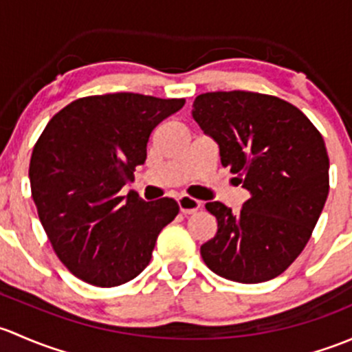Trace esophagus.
<instances>
[{"instance_id":"34e87169","label":"esophagus","mask_w":352,"mask_h":352,"mask_svg":"<svg viewBox=\"0 0 352 352\" xmlns=\"http://www.w3.org/2000/svg\"><path fill=\"white\" fill-rule=\"evenodd\" d=\"M177 205H179L181 213H184V215H191V213L198 212V210L201 208L200 201L195 200V198H191V197H186V195H183V197L177 198Z\"/></svg>"}]
</instances>
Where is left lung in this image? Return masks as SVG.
<instances>
[{
    "mask_svg": "<svg viewBox=\"0 0 352 352\" xmlns=\"http://www.w3.org/2000/svg\"><path fill=\"white\" fill-rule=\"evenodd\" d=\"M195 122L220 149V162L249 191L241 212L206 203L215 237L201 245L206 266L237 283L273 280L300 256L329 195V155L320 132L296 107L252 91L203 93Z\"/></svg>",
    "mask_w": 352,
    "mask_h": 352,
    "instance_id": "8db88e82",
    "label": "left lung"
}]
</instances>
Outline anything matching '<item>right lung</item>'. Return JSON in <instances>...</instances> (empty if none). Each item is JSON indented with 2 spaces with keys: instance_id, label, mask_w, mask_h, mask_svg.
I'll return each instance as SVG.
<instances>
[{
  "instance_id": "add662e5",
  "label": "right lung",
  "mask_w": 352,
  "mask_h": 352,
  "mask_svg": "<svg viewBox=\"0 0 352 352\" xmlns=\"http://www.w3.org/2000/svg\"><path fill=\"white\" fill-rule=\"evenodd\" d=\"M183 104L137 93L86 96L43 129L28 169L32 198L57 257L79 280L111 288L149 264L179 206L120 190L146 162L152 130Z\"/></svg>"
}]
</instances>
